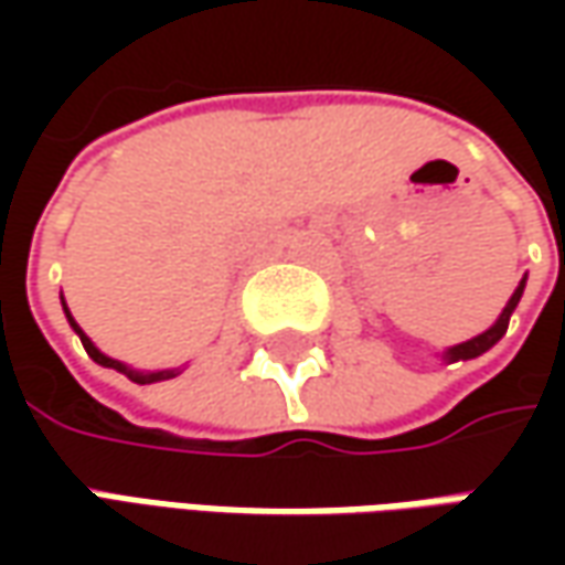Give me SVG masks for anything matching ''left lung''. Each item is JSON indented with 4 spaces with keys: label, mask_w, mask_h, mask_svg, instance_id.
Here are the masks:
<instances>
[{
    "label": "left lung",
    "mask_w": 565,
    "mask_h": 565,
    "mask_svg": "<svg viewBox=\"0 0 565 565\" xmlns=\"http://www.w3.org/2000/svg\"><path fill=\"white\" fill-rule=\"evenodd\" d=\"M522 289H525V279L519 282V289L512 292L510 305L503 308V315H500V320L490 327L488 333H481V337L468 339V342H462V345H452L449 352H446V359L449 361H468V359H478L481 352H488L490 345H497L500 339H503V333H507V327H510V317L512 311H515V305H519V298H522Z\"/></svg>",
    "instance_id": "1"
}]
</instances>
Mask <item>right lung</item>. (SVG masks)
Returning <instances> with one entry per match:
<instances>
[{"mask_svg": "<svg viewBox=\"0 0 565 565\" xmlns=\"http://www.w3.org/2000/svg\"><path fill=\"white\" fill-rule=\"evenodd\" d=\"M62 305H65V301H62ZM65 315H68V308H65ZM68 323H72V327H75V333H77V337H81V345H84V349H87V355H90V359L97 361V364H103V367H116V371H119V374H128V377H131V380H138V383H157V380L172 377V371H157V374H138V371H128V367H125V364H121V361L106 359V355H103V352H99L97 345H94V342H90V339L84 337V330H81V327H77V323H75V317H72V315H68Z\"/></svg>", "mask_w": 565, "mask_h": 565, "instance_id": "right-lung-1", "label": "right lung"}]
</instances>
